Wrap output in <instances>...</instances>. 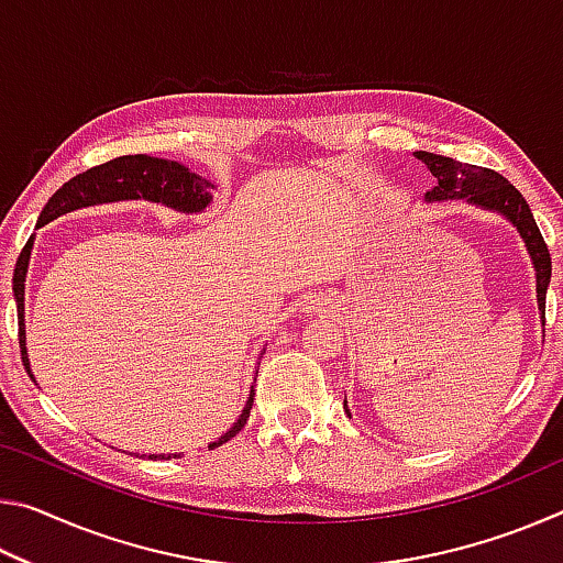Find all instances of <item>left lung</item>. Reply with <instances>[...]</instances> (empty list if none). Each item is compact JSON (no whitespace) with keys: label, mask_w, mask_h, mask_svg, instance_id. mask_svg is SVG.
<instances>
[{"label":"left lung","mask_w":563,"mask_h":563,"mask_svg":"<svg viewBox=\"0 0 563 563\" xmlns=\"http://www.w3.org/2000/svg\"><path fill=\"white\" fill-rule=\"evenodd\" d=\"M422 164L430 168V174L437 178V186L427 190V201H454V198H464L466 203H474L484 208V211H494L507 218V221L517 228L523 238V245L531 255L533 271H537V302L541 320L547 322V288L551 280V255L541 235L537 221H533L529 203L523 196L514 188L507 178L492 168L462 164L450 156L430 154V151H417L415 154ZM345 412L347 399H345Z\"/></svg>","instance_id":"left-lung-1"}]
</instances>
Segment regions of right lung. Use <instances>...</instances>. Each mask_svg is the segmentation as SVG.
<instances>
[{
    "label": "right lung",
    "mask_w": 563,
    "mask_h": 563,
    "mask_svg": "<svg viewBox=\"0 0 563 563\" xmlns=\"http://www.w3.org/2000/svg\"><path fill=\"white\" fill-rule=\"evenodd\" d=\"M211 188L213 184H208V180L201 176L190 174V170L184 164H178V161L154 158L146 154L119 156L113 161H107V164L84 170V174L74 176L71 180H66V184L49 198V203L44 206L36 228L46 225L64 213L79 211V208L119 203V201H151V203L174 208V211H180V213H201L203 208L213 201ZM32 245H34V235L26 241V245L22 247V253H19L16 258L14 300L19 310L16 318H19V347H22V362H24L26 375L34 379L32 367H30V355H26V330H24V283H26V268H30ZM253 395L255 389H251V397H247L243 412L235 419L231 430L218 437L216 442L208 444V450H216V446L225 444L243 430L247 417H251ZM148 456L151 460H178L180 454H148Z\"/></svg>",
    "instance_id": "obj_1"
}]
</instances>
